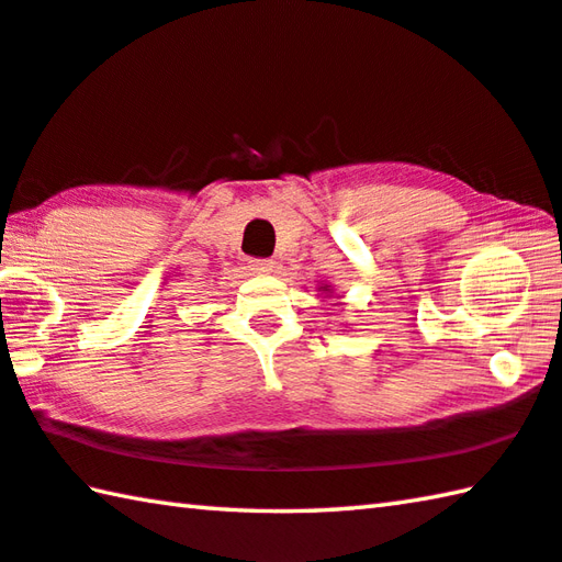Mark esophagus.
I'll return each instance as SVG.
<instances>
[{
  "label": "esophagus",
  "mask_w": 562,
  "mask_h": 562,
  "mask_svg": "<svg viewBox=\"0 0 562 562\" xmlns=\"http://www.w3.org/2000/svg\"><path fill=\"white\" fill-rule=\"evenodd\" d=\"M272 268H274V262L268 260V258H252L250 260V270L258 272V274H268V272H272Z\"/></svg>",
  "instance_id": "1"
}]
</instances>
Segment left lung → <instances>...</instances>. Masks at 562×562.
Masks as SVG:
<instances>
[{
	"label": "left lung",
	"instance_id": "1",
	"mask_svg": "<svg viewBox=\"0 0 562 562\" xmlns=\"http://www.w3.org/2000/svg\"><path fill=\"white\" fill-rule=\"evenodd\" d=\"M319 290H324V292H326V290H329V284H326V288H319Z\"/></svg>",
	"mask_w": 562,
	"mask_h": 562
}]
</instances>
